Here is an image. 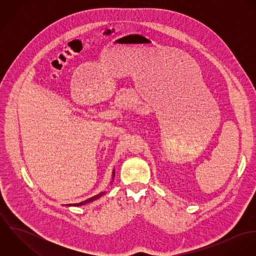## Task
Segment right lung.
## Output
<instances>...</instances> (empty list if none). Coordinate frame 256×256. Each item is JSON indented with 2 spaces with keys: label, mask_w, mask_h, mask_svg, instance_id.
I'll use <instances>...</instances> for the list:
<instances>
[{
  "label": "right lung",
  "mask_w": 256,
  "mask_h": 256,
  "mask_svg": "<svg viewBox=\"0 0 256 256\" xmlns=\"http://www.w3.org/2000/svg\"><path fill=\"white\" fill-rule=\"evenodd\" d=\"M114 176H115V170H113L112 172V178H114ZM113 178H112V180H113ZM106 192H100V194H98V195H96V196H92V197H90V198H88V199H86V200H84V201H82V202H80V203H76V204H68L67 206H82V205H84V204H88V203H90V202H92V201H94V200H96V199H98L100 197H102V195H104Z\"/></svg>",
  "instance_id": "obj_1"
}]
</instances>
